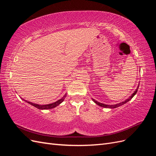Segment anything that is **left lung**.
I'll return each instance as SVG.
<instances>
[{
    "label": "left lung",
    "instance_id": "8db88e82",
    "mask_svg": "<svg viewBox=\"0 0 156 156\" xmlns=\"http://www.w3.org/2000/svg\"><path fill=\"white\" fill-rule=\"evenodd\" d=\"M139 84L138 85L137 88H136V89L135 90V91H134V92L131 94V96H130L127 99V100H126L125 101H122L121 103H117V104H115V105H107V104H104V103H101L100 102H98L97 101H96L94 99L92 98V101L96 103V104L98 105L99 106H100L101 107H104V108H116V107H119L122 105L125 104V103H126L127 102H128L129 101H130L132 98H133V96L135 95V94H136V92H137V90H138V88H139Z\"/></svg>",
    "mask_w": 156,
    "mask_h": 156
}]
</instances>
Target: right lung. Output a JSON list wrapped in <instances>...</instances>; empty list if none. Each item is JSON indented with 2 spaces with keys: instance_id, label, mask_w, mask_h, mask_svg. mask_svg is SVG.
I'll return each instance as SVG.
<instances>
[{
  "instance_id": "obj_1",
  "label": "right lung",
  "mask_w": 156,
  "mask_h": 156,
  "mask_svg": "<svg viewBox=\"0 0 156 156\" xmlns=\"http://www.w3.org/2000/svg\"><path fill=\"white\" fill-rule=\"evenodd\" d=\"M67 94H65L64 96L60 99V100H58V101H56L54 103H50V104H47V105H39V104H36V103H32L30 101H28L27 100H25L23 98H21L22 100H24L25 102L29 103L30 105L34 106L35 107H36L37 108H38V109H40V110H47V109H51V108H53L56 107H57L58 105H59L61 103H62L63 101L64 100L65 98L66 97Z\"/></svg>"
}]
</instances>
